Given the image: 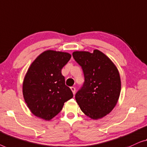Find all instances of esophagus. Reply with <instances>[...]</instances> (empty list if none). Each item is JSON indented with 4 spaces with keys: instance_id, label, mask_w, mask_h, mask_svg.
Wrapping results in <instances>:
<instances>
[{
    "instance_id": "34e87169",
    "label": "esophagus",
    "mask_w": 147,
    "mask_h": 147,
    "mask_svg": "<svg viewBox=\"0 0 147 147\" xmlns=\"http://www.w3.org/2000/svg\"><path fill=\"white\" fill-rule=\"evenodd\" d=\"M71 89L72 90V92H73V94H75V91H76V88L74 87V86H72V87H71Z\"/></svg>"
}]
</instances>
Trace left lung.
<instances>
[{"instance_id": "left-lung-1", "label": "left lung", "mask_w": 147, "mask_h": 147, "mask_svg": "<svg viewBox=\"0 0 147 147\" xmlns=\"http://www.w3.org/2000/svg\"><path fill=\"white\" fill-rule=\"evenodd\" d=\"M73 57L82 67L84 82L76 92V102L83 113L93 120L109 114L119 100L121 90L119 72L101 51H74Z\"/></svg>"}]
</instances>
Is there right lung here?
<instances>
[{
  "label": "right lung",
  "instance_id": "add662e5",
  "mask_svg": "<svg viewBox=\"0 0 147 147\" xmlns=\"http://www.w3.org/2000/svg\"><path fill=\"white\" fill-rule=\"evenodd\" d=\"M71 58L68 53L47 50L30 65L23 80L22 94L34 116L50 121L61 112L65 102L73 97L61 73Z\"/></svg>",
  "mask_w": 147,
  "mask_h": 147
}]
</instances>
